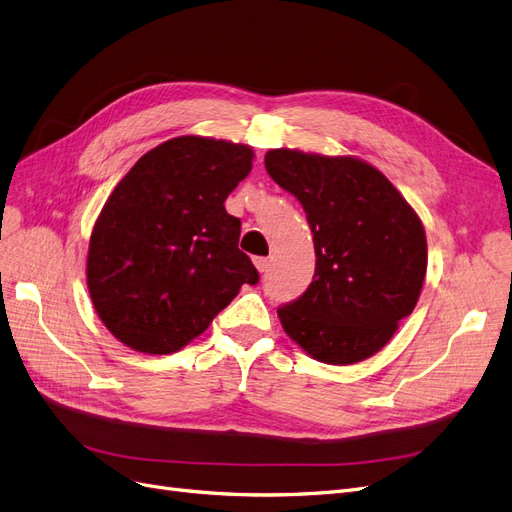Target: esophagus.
Instances as JSON below:
<instances>
[{
  "label": "esophagus",
  "instance_id": "1",
  "mask_svg": "<svg viewBox=\"0 0 512 512\" xmlns=\"http://www.w3.org/2000/svg\"><path fill=\"white\" fill-rule=\"evenodd\" d=\"M255 268L259 274H266L270 270V259L268 257H255Z\"/></svg>",
  "mask_w": 512,
  "mask_h": 512
}]
</instances>
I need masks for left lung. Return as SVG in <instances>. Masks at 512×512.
<instances>
[{"label": "left lung", "mask_w": 512, "mask_h": 512, "mask_svg": "<svg viewBox=\"0 0 512 512\" xmlns=\"http://www.w3.org/2000/svg\"><path fill=\"white\" fill-rule=\"evenodd\" d=\"M268 175L304 206L316 270L278 308L282 329L312 358L354 365L380 352L422 293L424 225L375 166L352 156L270 149Z\"/></svg>", "instance_id": "obj_1"}]
</instances>
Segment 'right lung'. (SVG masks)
Listing matches in <instances>:
<instances>
[{"label":"right lung","instance_id":"right-lung-1","mask_svg":"<svg viewBox=\"0 0 512 512\" xmlns=\"http://www.w3.org/2000/svg\"><path fill=\"white\" fill-rule=\"evenodd\" d=\"M253 149L185 135L137 160L92 227L86 282L109 333L143 354H173L255 285L225 198L251 173Z\"/></svg>","mask_w":512,"mask_h":512}]
</instances>
